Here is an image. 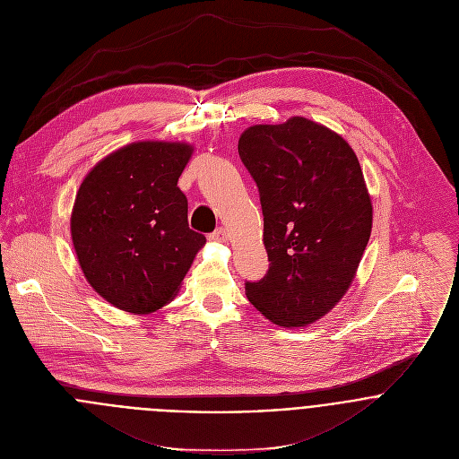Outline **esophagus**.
I'll return each mask as SVG.
<instances>
[{
	"label": "esophagus",
	"mask_w": 459,
	"mask_h": 459,
	"mask_svg": "<svg viewBox=\"0 0 459 459\" xmlns=\"http://www.w3.org/2000/svg\"><path fill=\"white\" fill-rule=\"evenodd\" d=\"M210 238L215 240V242H226V240H228V231H226L224 228H219V230H215V231L210 235Z\"/></svg>",
	"instance_id": "obj_1"
}]
</instances>
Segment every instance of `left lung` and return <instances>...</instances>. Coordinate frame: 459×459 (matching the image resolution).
<instances>
[{"label":"left lung","mask_w":459,"mask_h":459,"mask_svg":"<svg viewBox=\"0 0 459 459\" xmlns=\"http://www.w3.org/2000/svg\"><path fill=\"white\" fill-rule=\"evenodd\" d=\"M238 155L258 186L269 269L246 282L273 324L304 327L349 290L373 228V204L349 143L306 117L255 125Z\"/></svg>","instance_id":"1"}]
</instances>
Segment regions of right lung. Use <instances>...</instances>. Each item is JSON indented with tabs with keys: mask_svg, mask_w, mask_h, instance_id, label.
I'll return each mask as SVG.
<instances>
[{
	"mask_svg": "<svg viewBox=\"0 0 459 459\" xmlns=\"http://www.w3.org/2000/svg\"><path fill=\"white\" fill-rule=\"evenodd\" d=\"M194 146L141 141L88 171L75 195L70 233L88 284L112 306L146 315L178 293L206 237L188 226L177 180Z\"/></svg>",
	"mask_w": 459,
	"mask_h": 459,
	"instance_id": "add662e5",
	"label": "right lung"
}]
</instances>
